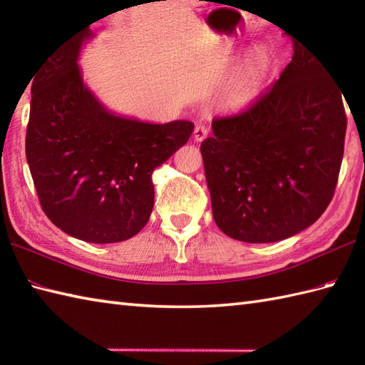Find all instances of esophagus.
<instances>
[{
  "instance_id": "obj_1",
  "label": "esophagus",
  "mask_w": 365,
  "mask_h": 365,
  "mask_svg": "<svg viewBox=\"0 0 365 365\" xmlns=\"http://www.w3.org/2000/svg\"><path fill=\"white\" fill-rule=\"evenodd\" d=\"M207 136H208L207 125H204V123H199V125H196V128H195V141H197V143L204 141Z\"/></svg>"
}]
</instances>
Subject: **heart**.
<instances>
[{
	"label": "heart",
	"mask_w": 365,
	"mask_h": 365,
	"mask_svg": "<svg viewBox=\"0 0 365 365\" xmlns=\"http://www.w3.org/2000/svg\"><path fill=\"white\" fill-rule=\"evenodd\" d=\"M271 68L269 53L257 46L246 54L243 63L227 84L222 96V103L230 111H240L250 106L265 83Z\"/></svg>",
	"instance_id": "heart-1"
}]
</instances>
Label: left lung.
<instances>
[{
    "label": "left lung",
    "mask_w": 365,
    "mask_h": 365,
    "mask_svg": "<svg viewBox=\"0 0 365 365\" xmlns=\"http://www.w3.org/2000/svg\"><path fill=\"white\" fill-rule=\"evenodd\" d=\"M245 111L213 119L200 144L215 222L230 238L273 243L327 210L344 157L342 89L304 45Z\"/></svg>",
    "instance_id": "1"
}]
</instances>
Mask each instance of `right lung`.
<instances>
[{
  "label": "right lung",
  "mask_w": 365,
  "mask_h": 365,
  "mask_svg": "<svg viewBox=\"0 0 365 365\" xmlns=\"http://www.w3.org/2000/svg\"><path fill=\"white\" fill-rule=\"evenodd\" d=\"M89 25L58 46L33 75L26 160L42 210L83 242L135 237L153 208L152 173L187 144L190 120L147 123L110 113L78 68Z\"/></svg>",
  "instance_id": "1"
}]
</instances>
